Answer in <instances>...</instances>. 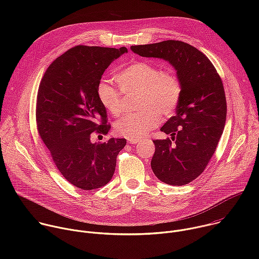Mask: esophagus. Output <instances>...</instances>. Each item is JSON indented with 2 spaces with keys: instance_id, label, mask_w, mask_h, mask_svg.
Segmentation results:
<instances>
[{
  "instance_id": "1",
  "label": "esophagus",
  "mask_w": 259,
  "mask_h": 259,
  "mask_svg": "<svg viewBox=\"0 0 259 259\" xmlns=\"http://www.w3.org/2000/svg\"><path fill=\"white\" fill-rule=\"evenodd\" d=\"M128 142L131 143V144H137L139 142V140H131V139H128Z\"/></svg>"
}]
</instances>
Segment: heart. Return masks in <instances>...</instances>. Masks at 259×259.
Listing matches in <instances>:
<instances>
[{
  "mask_svg": "<svg viewBox=\"0 0 259 259\" xmlns=\"http://www.w3.org/2000/svg\"><path fill=\"white\" fill-rule=\"evenodd\" d=\"M120 89L107 81L97 85V98L107 112L115 117L122 113L123 93L139 94L138 113L126 115L115 124L119 136L137 140L157 127L161 119H168L180 101L182 86L171 69H160L147 61H134L117 73Z\"/></svg>",
  "mask_w": 259,
  "mask_h": 259,
  "instance_id": "b5f03b06",
  "label": "heart"
}]
</instances>
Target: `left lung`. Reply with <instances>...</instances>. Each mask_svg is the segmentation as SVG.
<instances>
[{"instance_id": "8db88e82", "label": "left lung", "mask_w": 259, "mask_h": 259, "mask_svg": "<svg viewBox=\"0 0 259 259\" xmlns=\"http://www.w3.org/2000/svg\"><path fill=\"white\" fill-rule=\"evenodd\" d=\"M131 50L168 61L181 82L176 115L161 128L172 137L154 140L151 166L167 184H188L203 173L224 132L227 100L223 81L208 57L188 43L168 40L131 46Z\"/></svg>"}]
</instances>
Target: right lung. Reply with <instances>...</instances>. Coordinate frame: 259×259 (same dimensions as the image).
Here are the masks:
<instances>
[{"instance_id": "obj_1", "label": "right lung", "mask_w": 259, "mask_h": 259, "mask_svg": "<svg viewBox=\"0 0 259 259\" xmlns=\"http://www.w3.org/2000/svg\"><path fill=\"white\" fill-rule=\"evenodd\" d=\"M127 48L79 45L47 68L36 96L39 134L62 176L72 186L92 191L112 179L125 138L92 143L91 133L107 134L106 109L97 98L104 70Z\"/></svg>"}]
</instances>
